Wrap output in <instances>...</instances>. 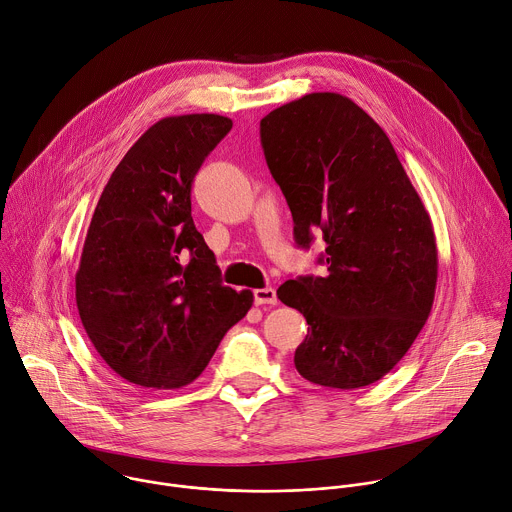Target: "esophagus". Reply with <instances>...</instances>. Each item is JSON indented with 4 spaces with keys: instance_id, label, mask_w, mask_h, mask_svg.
<instances>
[{
    "instance_id": "34e87169",
    "label": "esophagus",
    "mask_w": 512,
    "mask_h": 512,
    "mask_svg": "<svg viewBox=\"0 0 512 512\" xmlns=\"http://www.w3.org/2000/svg\"><path fill=\"white\" fill-rule=\"evenodd\" d=\"M254 302L256 304H276V290L274 288H258L254 290Z\"/></svg>"
}]
</instances>
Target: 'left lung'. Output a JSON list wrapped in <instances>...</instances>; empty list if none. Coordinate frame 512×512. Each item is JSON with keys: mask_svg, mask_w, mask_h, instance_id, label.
I'll use <instances>...</instances> for the list:
<instances>
[{"mask_svg": "<svg viewBox=\"0 0 512 512\" xmlns=\"http://www.w3.org/2000/svg\"><path fill=\"white\" fill-rule=\"evenodd\" d=\"M260 141L294 222L327 244L325 276L276 290L309 325L294 353L311 383L357 389L389 373L426 325L438 280L432 220L383 129L337 92H313L260 121Z\"/></svg>", "mask_w": 512, "mask_h": 512, "instance_id": "8db88e82", "label": "left lung"}]
</instances>
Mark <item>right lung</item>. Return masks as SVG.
Masks as SVG:
<instances>
[{
	"instance_id": "add662e5",
	"label": "right lung",
	"mask_w": 512,
	"mask_h": 512,
	"mask_svg": "<svg viewBox=\"0 0 512 512\" xmlns=\"http://www.w3.org/2000/svg\"><path fill=\"white\" fill-rule=\"evenodd\" d=\"M220 115L165 117L127 151L96 203L76 272L82 327L105 363L149 389L201 375L254 302L222 284L191 218V183L230 133Z\"/></svg>"
}]
</instances>
